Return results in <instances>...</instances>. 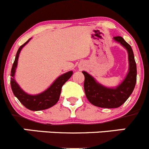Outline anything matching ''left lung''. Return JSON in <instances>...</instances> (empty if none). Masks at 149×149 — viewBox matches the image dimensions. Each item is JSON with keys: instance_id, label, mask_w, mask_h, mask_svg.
I'll list each match as a JSON object with an SVG mask.
<instances>
[{"instance_id": "left-lung-1", "label": "left lung", "mask_w": 149, "mask_h": 149, "mask_svg": "<svg viewBox=\"0 0 149 149\" xmlns=\"http://www.w3.org/2000/svg\"><path fill=\"white\" fill-rule=\"evenodd\" d=\"M113 40L126 49L128 53L129 69L120 84L116 87H107L97 81L87 72L82 71L85 78L84 88L86 98L92 105L100 108H114L121 106L132 93L136 84L137 68L132 47L121 36L113 37Z\"/></svg>"}]
</instances>
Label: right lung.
Returning <instances> with one entry per match:
<instances>
[{"label":"right lung","instance_id":"1","mask_svg":"<svg viewBox=\"0 0 149 149\" xmlns=\"http://www.w3.org/2000/svg\"><path fill=\"white\" fill-rule=\"evenodd\" d=\"M30 39L31 38H29L28 41H26L23 45H22L19 48L16 54L15 60L13 63L12 68L11 70V86L14 96L25 108L30 111H41V110L48 109L51 108L58 102L60 93H61L62 86L71 77L73 72L68 71L60 75L46 90L41 93L37 94V95H30L24 92L16 81L14 76H15L20 52L22 49L30 41Z\"/></svg>","mask_w":149,"mask_h":149}]
</instances>
